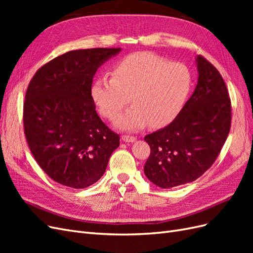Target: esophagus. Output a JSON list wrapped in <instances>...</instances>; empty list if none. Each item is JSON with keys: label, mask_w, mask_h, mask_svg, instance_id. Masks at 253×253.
I'll use <instances>...</instances> for the list:
<instances>
[{"label": "esophagus", "mask_w": 253, "mask_h": 253, "mask_svg": "<svg viewBox=\"0 0 253 253\" xmlns=\"http://www.w3.org/2000/svg\"><path fill=\"white\" fill-rule=\"evenodd\" d=\"M122 140L125 142H133L136 140V137L132 135H122Z\"/></svg>", "instance_id": "1"}]
</instances>
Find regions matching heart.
Wrapping results in <instances>:
<instances>
[{
  "mask_svg": "<svg viewBox=\"0 0 253 253\" xmlns=\"http://www.w3.org/2000/svg\"><path fill=\"white\" fill-rule=\"evenodd\" d=\"M192 74L182 63L152 52L132 53L114 65L112 77L102 75L90 93L102 116L112 119L129 102L134 104L115 121L120 128L136 131L171 122L186 103Z\"/></svg>",
  "mask_w": 253,
  "mask_h": 253,
  "instance_id": "heart-1",
  "label": "heart"
}]
</instances>
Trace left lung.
<instances>
[{"mask_svg": "<svg viewBox=\"0 0 253 253\" xmlns=\"http://www.w3.org/2000/svg\"><path fill=\"white\" fill-rule=\"evenodd\" d=\"M194 93L169 126L144 137L151 149L144 174L160 188L194 181L215 162L230 132L231 100L216 67L196 59Z\"/></svg>", "mask_w": 253, "mask_h": 253, "instance_id": "8db88e82", "label": "left lung"}]
</instances>
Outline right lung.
<instances>
[{"label": "right lung", "instance_id": "1", "mask_svg": "<svg viewBox=\"0 0 253 253\" xmlns=\"http://www.w3.org/2000/svg\"><path fill=\"white\" fill-rule=\"evenodd\" d=\"M120 48L77 49L37 71L23 108L24 134L41 169L83 189L100 179L120 137L98 116L90 88L98 67Z\"/></svg>", "mask_w": 253, "mask_h": 253}]
</instances>
